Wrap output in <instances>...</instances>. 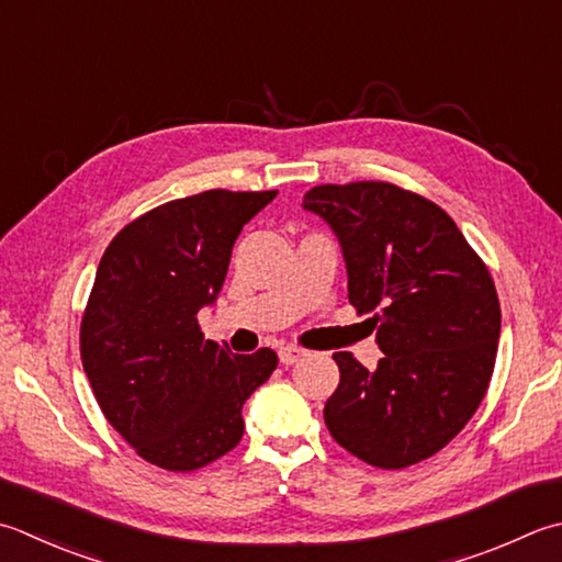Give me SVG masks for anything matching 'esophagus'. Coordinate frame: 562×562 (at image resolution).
<instances>
[{
    "instance_id": "1",
    "label": "esophagus",
    "mask_w": 562,
    "mask_h": 562,
    "mask_svg": "<svg viewBox=\"0 0 562 562\" xmlns=\"http://www.w3.org/2000/svg\"><path fill=\"white\" fill-rule=\"evenodd\" d=\"M278 353H280V360L284 362V366H294V362L306 358V350L300 346H282Z\"/></svg>"
}]
</instances>
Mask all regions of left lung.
<instances>
[{"label": "left lung", "mask_w": 562, "mask_h": 562, "mask_svg": "<svg viewBox=\"0 0 562 562\" xmlns=\"http://www.w3.org/2000/svg\"><path fill=\"white\" fill-rule=\"evenodd\" d=\"M302 206L334 228L348 300L372 314L384 353L372 372L334 353L328 431L368 465L422 463L463 431L490 387L502 326L492 274L441 206L392 182L318 184Z\"/></svg>", "instance_id": "obj_1"}]
</instances>
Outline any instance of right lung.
<instances>
[{
  "mask_svg": "<svg viewBox=\"0 0 562 562\" xmlns=\"http://www.w3.org/2000/svg\"><path fill=\"white\" fill-rule=\"evenodd\" d=\"M278 190H209L134 218L99 260L80 356L99 409L136 453L190 472L234 450L246 400L278 368L260 348L234 356L196 314L222 290L231 248Z\"/></svg>",
  "mask_w": 562,
  "mask_h": 562,
  "instance_id": "obj_1",
  "label": "right lung"
}]
</instances>
